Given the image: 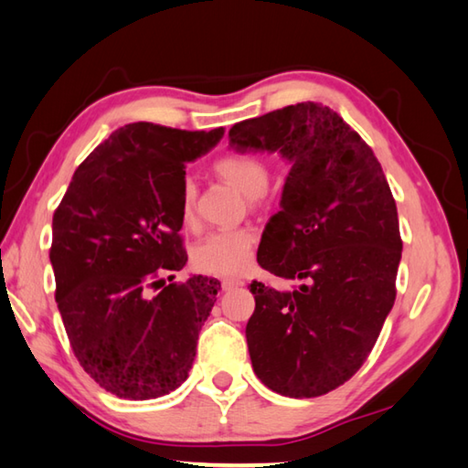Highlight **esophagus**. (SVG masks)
Returning a JSON list of instances; mask_svg holds the SVG:
<instances>
[{"label": "esophagus", "mask_w": 468, "mask_h": 468, "mask_svg": "<svg viewBox=\"0 0 468 468\" xmlns=\"http://www.w3.org/2000/svg\"><path fill=\"white\" fill-rule=\"evenodd\" d=\"M239 286H245V280H241V278L223 280V290H231V288H239Z\"/></svg>", "instance_id": "1"}]
</instances>
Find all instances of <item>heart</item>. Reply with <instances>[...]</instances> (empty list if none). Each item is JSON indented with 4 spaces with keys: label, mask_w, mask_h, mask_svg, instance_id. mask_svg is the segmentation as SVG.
<instances>
[{
    "label": "heart",
    "mask_w": 468,
    "mask_h": 468,
    "mask_svg": "<svg viewBox=\"0 0 468 468\" xmlns=\"http://www.w3.org/2000/svg\"><path fill=\"white\" fill-rule=\"evenodd\" d=\"M215 172L231 182L247 197H261L270 185V166L261 155L250 152H229L215 160ZM197 186L192 178L182 182L180 190V218L182 223L192 225L195 221ZM255 233L251 229H223L203 237L192 251L200 271L215 273V276H237L250 268L253 260Z\"/></svg>",
    "instance_id": "b5f03b06"
}]
</instances>
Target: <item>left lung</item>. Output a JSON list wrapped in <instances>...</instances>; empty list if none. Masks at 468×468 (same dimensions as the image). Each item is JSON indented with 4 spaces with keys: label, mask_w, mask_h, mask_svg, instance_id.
I'll list each match as a JSON object with an SVG mask.
<instances>
[{
    "label": "left lung",
    "mask_w": 468,
    "mask_h": 468,
    "mask_svg": "<svg viewBox=\"0 0 468 468\" xmlns=\"http://www.w3.org/2000/svg\"><path fill=\"white\" fill-rule=\"evenodd\" d=\"M229 145L292 164L258 263L294 286H250L253 371L282 396H324L367 361L396 302L401 237L388 178L361 135L313 101L235 123Z\"/></svg>",
    "instance_id": "obj_1"
}]
</instances>
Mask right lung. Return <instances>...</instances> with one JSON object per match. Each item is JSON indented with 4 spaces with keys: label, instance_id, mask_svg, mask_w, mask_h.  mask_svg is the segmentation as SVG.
<instances>
[{
    "label": "right lung",
    "instance_id": "right-lung-1",
    "mask_svg": "<svg viewBox=\"0 0 468 468\" xmlns=\"http://www.w3.org/2000/svg\"><path fill=\"white\" fill-rule=\"evenodd\" d=\"M148 122L119 127L77 168L52 218L57 304L77 361L101 388L154 399L188 378L221 282H164L188 260L186 162L221 140Z\"/></svg>",
    "mask_w": 468,
    "mask_h": 468
}]
</instances>
